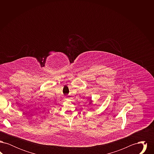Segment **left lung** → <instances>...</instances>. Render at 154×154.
Returning a JSON list of instances; mask_svg holds the SVG:
<instances>
[{
    "label": "left lung",
    "mask_w": 154,
    "mask_h": 154,
    "mask_svg": "<svg viewBox=\"0 0 154 154\" xmlns=\"http://www.w3.org/2000/svg\"><path fill=\"white\" fill-rule=\"evenodd\" d=\"M91 100H90V103H90V104H91Z\"/></svg>",
    "instance_id": "1"
}]
</instances>
